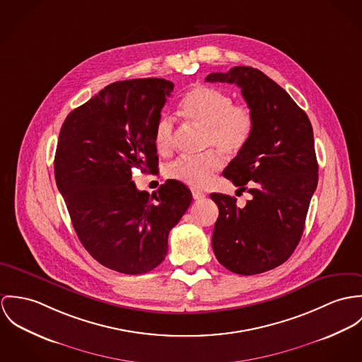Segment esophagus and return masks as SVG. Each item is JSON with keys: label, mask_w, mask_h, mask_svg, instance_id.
<instances>
[{"label": "esophagus", "mask_w": 362, "mask_h": 362, "mask_svg": "<svg viewBox=\"0 0 362 362\" xmlns=\"http://www.w3.org/2000/svg\"><path fill=\"white\" fill-rule=\"evenodd\" d=\"M192 194H193L194 200H202L205 197V194L200 192V190H197V189H192Z\"/></svg>", "instance_id": "esophagus-1"}]
</instances>
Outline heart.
<instances>
[{
	"label": "heart",
	"instance_id": "1",
	"mask_svg": "<svg viewBox=\"0 0 362 362\" xmlns=\"http://www.w3.org/2000/svg\"><path fill=\"white\" fill-rule=\"evenodd\" d=\"M182 115L204 129V147H215L225 156H238L250 143L255 117L245 104H233V97L216 87L199 84L180 101ZM175 139V121L163 114L154 126V143L161 154L170 153ZM221 154L209 148L199 157H180L170 162L166 177L192 187H205L222 166Z\"/></svg>",
	"mask_w": 362,
	"mask_h": 362
}]
</instances>
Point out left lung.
Masks as SVG:
<instances>
[{
    "label": "left lung",
    "mask_w": 362,
    "mask_h": 362,
    "mask_svg": "<svg viewBox=\"0 0 362 362\" xmlns=\"http://www.w3.org/2000/svg\"><path fill=\"white\" fill-rule=\"evenodd\" d=\"M205 81L239 86L255 117L250 143L222 173L252 199L240 208L235 197L211 194L219 209L212 250L235 274H262L287 261L303 236L318 185L313 126L281 86L255 68L235 66Z\"/></svg>",
    "instance_id": "left-lung-1"
}]
</instances>
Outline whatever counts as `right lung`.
I'll list each match as a JSON object with an SVG mask.
<instances>
[{"mask_svg": "<svg viewBox=\"0 0 362 362\" xmlns=\"http://www.w3.org/2000/svg\"><path fill=\"white\" fill-rule=\"evenodd\" d=\"M172 90L154 78L111 83L59 132L54 173L75 232L95 261L126 275L161 264L168 235L193 200L172 179L151 197L132 180L133 168L158 172L154 126Z\"/></svg>", "mask_w": 362, "mask_h": 362, "instance_id": "right-lung-1", "label": "right lung"}]
</instances>
